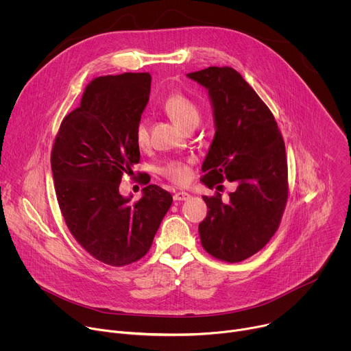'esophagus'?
<instances>
[{"instance_id":"34e87169","label":"esophagus","mask_w":351,"mask_h":351,"mask_svg":"<svg viewBox=\"0 0 351 351\" xmlns=\"http://www.w3.org/2000/svg\"><path fill=\"white\" fill-rule=\"evenodd\" d=\"M191 195L186 191H178L173 194V199L175 202H186V199H189Z\"/></svg>"}]
</instances>
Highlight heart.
I'll return each instance as SVG.
<instances>
[{
    "label": "heart",
    "mask_w": 351,
    "mask_h": 351,
    "mask_svg": "<svg viewBox=\"0 0 351 351\" xmlns=\"http://www.w3.org/2000/svg\"><path fill=\"white\" fill-rule=\"evenodd\" d=\"M162 107L165 112L183 129H186L190 123H194V122L198 123V119H199L198 108L186 95L180 93H172L171 95H168L165 98ZM134 138L140 147H144L148 144V140H149L148 126L144 121H140L137 123L134 130ZM160 173L175 183L183 184L190 178V165L187 161L171 160L160 168Z\"/></svg>",
    "instance_id": "1"
}]
</instances>
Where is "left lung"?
Wrapping results in <instances>:
<instances>
[{"label":"left lung","mask_w":351,"mask_h":351,"mask_svg":"<svg viewBox=\"0 0 351 351\" xmlns=\"http://www.w3.org/2000/svg\"><path fill=\"white\" fill-rule=\"evenodd\" d=\"M208 91L215 136L202 171L210 189L223 180L236 190L203 195L210 208L198 225L199 239L213 257L239 263L252 257L278 230L287 202L286 149L269 108L239 72L210 66L187 73Z\"/></svg>","instance_id":"8db88e82"}]
</instances>
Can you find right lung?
Here are the masks:
<instances>
[{
  "mask_svg": "<svg viewBox=\"0 0 351 351\" xmlns=\"http://www.w3.org/2000/svg\"><path fill=\"white\" fill-rule=\"evenodd\" d=\"M149 73L91 80L80 106L56 137L51 171L64 219L76 241L95 260L123 267L147 254L172 204L157 184L137 203L119 193L123 173L140 161L134 130L148 103Z\"/></svg>",
  "mask_w": 351,
  "mask_h": 351,
  "instance_id": "obj_1",
  "label": "right lung"
}]
</instances>
